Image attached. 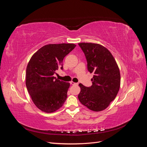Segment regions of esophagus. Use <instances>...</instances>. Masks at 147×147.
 Returning <instances> with one entry per match:
<instances>
[{
    "label": "esophagus",
    "mask_w": 147,
    "mask_h": 147,
    "mask_svg": "<svg viewBox=\"0 0 147 147\" xmlns=\"http://www.w3.org/2000/svg\"><path fill=\"white\" fill-rule=\"evenodd\" d=\"M70 84H72V85H77L78 84L77 83H75L74 82H70Z\"/></svg>",
    "instance_id": "34e87169"
}]
</instances>
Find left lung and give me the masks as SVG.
<instances>
[{"instance_id":"1","label":"left lung","mask_w":147,"mask_h":147,"mask_svg":"<svg viewBox=\"0 0 147 147\" xmlns=\"http://www.w3.org/2000/svg\"><path fill=\"white\" fill-rule=\"evenodd\" d=\"M88 63V70L93 73L92 85L82 83L78 96L81 103L94 112L107 109L116 97L120 87L121 76L116 61L107 48L98 43H79Z\"/></svg>"}]
</instances>
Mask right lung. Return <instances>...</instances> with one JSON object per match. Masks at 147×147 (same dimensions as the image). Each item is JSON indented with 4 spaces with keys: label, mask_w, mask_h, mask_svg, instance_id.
I'll use <instances>...</instances> for the list:
<instances>
[{
    "label": "right lung",
    "mask_w": 147,
    "mask_h": 147,
    "mask_svg": "<svg viewBox=\"0 0 147 147\" xmlns=\"http://www.w3.org/2000/svg\"><path fill=\"white\" fill-rule=\"evenodd\" d=\"M76 45L48 44L35 52L29 60L26 75V85L34 104L42 112L53 113L66 100L69 82L56 78L55 71L63 69V61Z\"/></svg>",
    "instance_id": "add662e5"
}]
</instances>
